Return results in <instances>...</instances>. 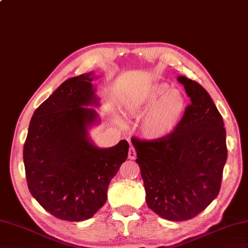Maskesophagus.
Wrapping results in <instances>:
<instances>
[{
	"mask_svg": "<svg viewBox=\"0 0 248 248\" xmlns=\"http://www.w3.org/2000/svg\"><path fill=\"white\" fill-rule=\"evenodd\" d=\"M136 156H137L136 149H135L134 147H132V146H130V148H129V150H128V158H129L130 160H135Z\"/></svg>",
	"mask_w": 248,
	"mask_h": 248,
	"instance_id": "1",
	"label": "esophagus"
}]
</instances>
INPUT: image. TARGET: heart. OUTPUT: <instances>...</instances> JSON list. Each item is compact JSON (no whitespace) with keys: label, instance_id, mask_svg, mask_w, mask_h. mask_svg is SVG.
<instances>
[{"label":"heart","instance_id":"b5f03b06","mask_svg":"<svg viewBox=\"0 0 248 248\" xmlns=\"http://www.w3.org/2000/svg\"><path fill=\"white\" fill-rule=\"evenodd\" d=\"M185 110V94L163 82L145 87L124 104V112L128 116L141 117L148 113L140 129L142 136L153 142L170 137L182 121Z\"/></svg>","mask_w":248,"mask_h":248}]
</instances>
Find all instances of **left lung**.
<instances>
[{"label": "left lung", "mask_w": 248, "mask_h": 248, "mask_svg": "<svg viewBox=\"0 0 248 248\" xmlns=\"http://www.w3.org/2000/svg\"><path fill=\"white\" fill-rule=\"evenodd\" d=\"M190 104L173 134L162 141L131 139L147 206L161 218L185 221L218 196L227 160L226 130L219 110L200 84L177 78Z\"/></svg>", "instance_id": "left-lung-1"}]
</instances>
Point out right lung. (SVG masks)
Returning a JSON list of instances; mask_svg holds the SVG:
<instances>
[{
    "mask_svg": "<svg viewBox=\"0 0 248 248\" xmlns=\"http://www.w3.org/2000/svg\"><path fill=\"white\" fill-rule=\"evenodd\" d=\"M93 72L70 78L34 111L23 150L30 194L48 213L64 221L87 220L107 200V189L129 144L93 143L89 130L101 119Z\"/></svg>",
    "mask_w": 248,
    "mask_h": 248,
    "instance_id": "obj_1",
    "label": "right lung"
}]
</instances>
